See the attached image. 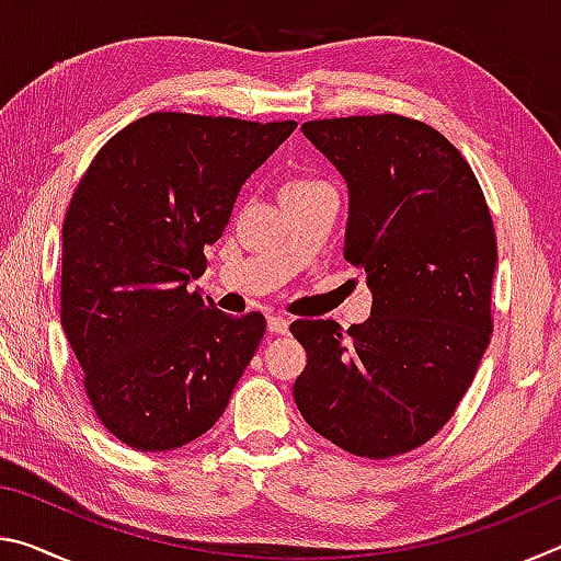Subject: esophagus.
<instances>
[{
	"instance_id": "obj_1",
	"label": "esophagus",
	"mask_w": 561,
	"mask_h": 561,
	"mask_svg": "<svg viewBox=\"0 0 561 561\" xmlns=\"http://www.w3.org/2000/svg\"><path fill=\"white\" fill-rule=\"evenodd\" d=\"M289 324H291V321H289L287 317L274 314V317H270V321H267V329L272 331V334H287Z\"/></svg>"
}]
</instances>
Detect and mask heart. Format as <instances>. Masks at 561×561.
I'll use <instances>...</instances> for the list:
<instances>
[{
    "mask_svg": "<svg viewBox=\"0 0 561 561\" xmlns=\"http://www.w3.org/2000/svg\"><path fill=\"white\" fill-rule=\"evenodd\" d=\"M321 185H327L324 180L319 178H294L287 185L282 187V195H291V193H307V190H317Z\"/></svg>",
    "mask_w": 561,
    "mask_h": 561,
    "instance_id": "b5f03b06",
    "label": "heart"
}]
</instances>
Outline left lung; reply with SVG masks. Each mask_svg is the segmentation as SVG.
Segmentation results:
<instances>
[{"mask_svg":"<svg viewBox=\"0 0 561 561\" xmlns=\"http://www.w3.org/2000/svg\"><path fill=\"white\" fill-rule=\"evenodd\" d=\"M301 130L346 178L344 260L374 304L346 331L294 321L307 351L294 401L341 450L396 458L450 421L490 344L495 225L470 163L428 123L376 113Z\"/></svg>","mask_w":561,"mask_h":561,"instance_id":"obj_1","label":"left lung"}]
</instances>
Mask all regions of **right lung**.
Here are the masks:
<instances>
[{"label":"right lung","mask_w":561,"mask_h":561,"mask_svg":"<svg viewBox=\"0 0 561 561\" xmlns=\"http://www.w3.org/2000/svg\"><path fill=\"white\" fill-rule=\"evenodd\" d=\"M297 128L148 113L106 140L61 232V327L99 421L144 453L183 448L225 413L267 329L187 289L247 178Z\"/></svg>","instance_id":"obj_1"}]
</instances>
